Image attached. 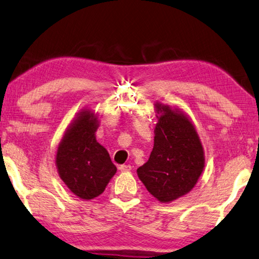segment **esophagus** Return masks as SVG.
I'll list each match as a JSON object with an SVG mask.
<instances>
[{
	"instance_id": "esophagus-1",
	"label": "esophagus",
	"mask_w": 259,
	"mask_h": 259,
	"mask_svg": "<svg viewBox=\"0 0 259 259\" xmlns=\"http://www.w3.org/2000/svg\"><path fill=\"white\" fill-rule=\"evenodd\" d=\"M132 169V167L130 166V164H121L120 167H119V170L120 171H130Z\"/></svg>"
}]
</instances>
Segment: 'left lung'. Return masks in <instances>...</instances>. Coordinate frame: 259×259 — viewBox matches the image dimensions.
<instances>
[{
  "label": "left lung",
  "mask_w": 259,
  "mask_h": 259,
  "mask_svg": "<svg viewBox=\"0 0 259 259\" xmlns=\"http://www.w3.org/2000/svg\"><path fill=\"white\" fill-rule=\"evenodd\" d=\"M154 146L147 162L137 169L139 179L156 200L168 203L196 185L204 168V152L190 119L179 108L155 104Z\"/></svg>",
  "instance_id": "8db88e82"
}]
</instances>
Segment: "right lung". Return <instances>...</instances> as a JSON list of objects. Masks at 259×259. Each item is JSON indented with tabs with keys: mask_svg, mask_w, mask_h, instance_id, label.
Instances as JSON below:
<instances>
[{
	"mask_svg": "<svg viewBox=\"0 0 259 259\" xmlns=\"http://www.w3.org/2000/svg\"><path fill=\"white\" fill-rule=\"evenodd\" d=\"M98 122L92 111L79 112L65 131L56 155L63 182L83 200L99 196L117 171L106 148L96 140Z\"/></svg>",
	"mask_w": 259,
	"mask_h": 259,
	"instance_id": "1",
	"label": "right lung"
}]
</instances>
